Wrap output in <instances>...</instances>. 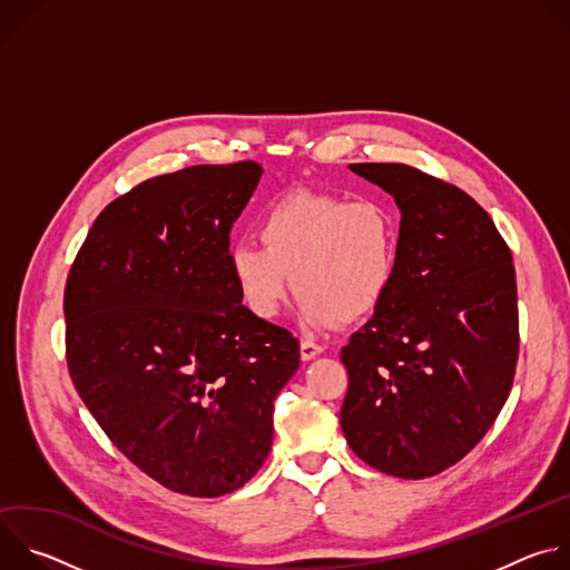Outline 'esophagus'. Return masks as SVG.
<instances>
[{"label": "esophagus", "mask_w": 570, "mask_h": 570, "mask_svg": "<svg viewBox=\"0 0 570 570\" xmlns=\"http://www.w3.org/2000/svg\"><path fill=\"white\" fill-rule=\"evenodd\" d=\"M322 352H324V347L317 345V343H313V341H302V343H299V356H302V361H313V358L320 356Z\"/></svg>", "instance_id": "obj_1"}]
</instances>
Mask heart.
Returning a JSON list of instances; mask_svg holds the SVG:
<instances>
[{"label":"heart","mask_w":570,"mask_h":570,"mask_svg":"<svg viewBox=\"0 0 570 570\" xmlns=\"http://www.w3.org/2000/svg\"><path fill=\"white\" fill-rule=\"evenodd\" d=\"M253 240L229 248V273L246 308L277 315L291 282L308 327L370 315L387 297L399 255V218L376 198L291 191L266 207Z\"/></svg>","instance_id":"heart-1"}]
</instances>
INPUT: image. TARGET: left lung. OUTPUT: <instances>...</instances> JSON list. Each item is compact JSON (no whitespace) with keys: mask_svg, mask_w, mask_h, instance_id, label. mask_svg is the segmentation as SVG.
Instances as JSON below:
<instances>
[{"mask_svg":"<svg viewBox=\"0 0 570 570\" xmlns=\"http://www.w3.org/2000/svg\"><path fill=\"white\" fill-rule=\"evenodd\" d=\"M350 169L394 196L401 236L387 297L341 358L352 451L396 478L460 462L497 422L519 358L512 253L469 194L396 161Z\"/></svg>","mask_w":570,"mask_h":570,"instance_id":"1","label":"left lung"}]
</instances>
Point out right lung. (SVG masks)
Instances as JSON below:
<instances>
[{
  "mask_svg": "<svg viewBox=\"0 0 570 570\" xmlns=\"http://www.w3.org/2000/svg\"><path fill=\"white\" fill-rule=\"evenodd\" d=\"M262 167L198 165L139 183L95 220L65 284L71 383L110 442L167 490L214 499L273 444L299 343L240 304L229 232Z\"/></svg>",
  "mask_w": 570,
  "mask_h": 570,
  "instance_id": "obj_1",
  "label": "right lung"
}]
</instances>
